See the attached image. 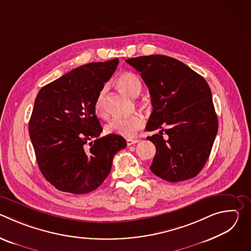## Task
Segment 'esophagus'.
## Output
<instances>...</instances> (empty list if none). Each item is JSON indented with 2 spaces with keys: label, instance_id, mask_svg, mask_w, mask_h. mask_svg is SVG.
Wrapping results in <instances>:
<instances>
[{
  "label": "esophagus",
  "instance_id": "obj_1",
  "mask_svg": "<svg viewBox=\"0 0 251 251\" xmlns=\"http://www.w3.org/2000/svg\"><path fill=\"white\" fill-rule=\"evenodd\" d=\"M126 142H127V145H128V146H131V145L136 144V143L140 142V140H138V139H127Z\"/></svg>",
  "mask_w": 251,
  "mask_h": 251
}]
</instances>
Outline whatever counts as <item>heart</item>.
<instances>
[{
  "instance_id": "heart-1",
  "label": "heart",
  "mask_w": 251,
  "mask_h": 251,
  "mask_svg": "<svg viewBox=\"0 0 251 251\" xmlns=\"http://www.w3.org/2000/svg\"><path fill=\"white\" fill-rule=\"evenodd\" d=\"M117 87L125 94L131 97H137L142 91V82L140 77L132 73H126L117 79ZM94 112L101 118L107 117V108L105 103V91L99 92L94 102ZM144 126V119L139 114H134L127 117L113 118L105 129L108 133L116 134L125 138H133L139 130Z\"/></svg>"
}]
</instances>
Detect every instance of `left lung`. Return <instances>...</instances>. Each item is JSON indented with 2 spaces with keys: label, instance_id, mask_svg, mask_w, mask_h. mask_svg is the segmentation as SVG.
<instances>
[{
  "label": "left lung",
  "instance_id": "left-lung-1",
  "mask_svg": "<svg viewBox=\"0 0 251 251\" xmlns=\"http://www.w3.org/2000/svg\"><path fill=\"white\" fill-rule=\"evenodd\" d=\"M126 62L141 74L149 88L153 111L147 137L156 146L151 171L176 183L195 177L207 161L219 121L210 88L188 65L166 55L138 56ZM168 139L162 138L163 127Z\"/></svg>",
  "mask_w": 251,
  "mask_h": 251
}]
</instances>
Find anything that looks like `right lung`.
Listing matches in <instances>:
<instances>
[{
    "label": "right lung",
    "instance_id": "1",
    "mask_svg": "<svg viewBox=\"0 0 251 251\" xmlns=\"http://www.w3.org/2000/svg\"><path fill=\"white\" fill-rule=\"evenodd\" d=\"M118 62L115 58L76 67L45 85L35 98L29 137L42 174L61 192L77 195L97 189L109 175L115 154L127 146L116 134L98 138L102 127L94 112V102Z\"/></svg>",
    "mask_w": 251,
    "mask_h": 251
}]
</instances>
